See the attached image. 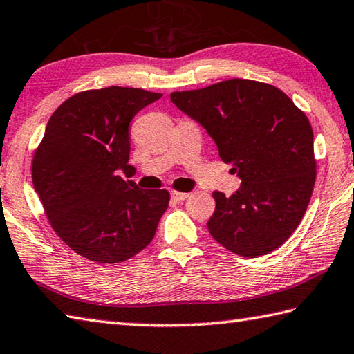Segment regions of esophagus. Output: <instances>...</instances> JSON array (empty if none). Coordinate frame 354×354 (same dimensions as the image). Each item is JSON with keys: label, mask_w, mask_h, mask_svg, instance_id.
I'll list each match as a JSON object with an SVG mask.
<instances>
[{"label": "esophagus", "mask_w": 354, "mask_h": 354, "mask_svg": "<svg viewBox=\"0 0 354 354\" xmlns=\"http://www.w3.org/2000/svg\"><path fill=\"white\" fill-rule=\"evenodd\" d=\"M187 198H189V194H184V192H176V190L171 192V199H173V201H176V203H181Z\"/></svg>", "instance_id": "esophagus-1"}]
</instances>
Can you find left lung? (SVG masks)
<instances>
[{"label":"left lung","mask_w":354,"mask_h":354,"mask_svg":"<svg viewBox=\"0 0 354 354\" xmlns=\"http://www.w3.org/2000/svg\"><path fill=\"white\" fill-rule=\"evenodd\" d=\"M170 99L215 140L241 187L214 192L210 235L236 255L255 259L280 248L304 218L316 183L313 128L279 88L230 79Z\"/></svg>","instance_id":"1"}]
</instances>
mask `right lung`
<instances>
[{
  "instance_id": "1",
  "label": "right lung",
  "mask_w": 354,
  "mask_h": 354,
  "mask_svg": "<svg viewBox=\"0 0 354 354\" xmlns=\"http://www.w3.org/2000/svg\"><path fill=\"white\" fill-rule=\"evenodd\" d=\"M162 97L110 86L71 95L57 108L32 159V183L55 234L85 259L113 265L149 246L169 207L165 189L142 190L130 171L131 119Z\"/></svg>"
}]
</instances>
